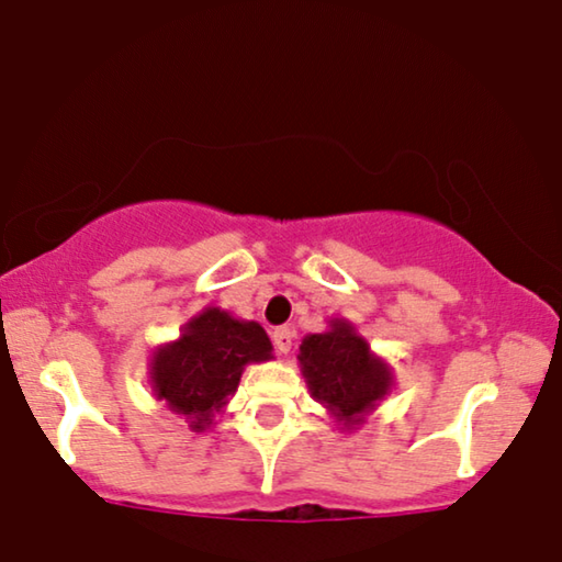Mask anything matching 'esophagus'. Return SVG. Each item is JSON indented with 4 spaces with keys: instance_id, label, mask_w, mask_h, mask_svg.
<instances>
[{
    "instance_id": "obj_1",
    "label": "esophagus",
    "mask_w": 562,
    "mask_h": 562,
    "mask_svg": "<svg viewBox=\"0 0 562 562\" xmlns=\"http://www.w3.org/2000/svg\"><path fill=\"white\" fill-rule=\"evenodd\" d=\"M293 329L290 326H277V329L272 331V342H274V350L280 355H288L290 350H293Z\"/></svg>"
}]
</instances>
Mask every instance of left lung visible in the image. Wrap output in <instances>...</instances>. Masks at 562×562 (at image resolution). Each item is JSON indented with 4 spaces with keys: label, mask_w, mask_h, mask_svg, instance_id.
Here are the masks:
<instances>
[{
    "label": "left lung",
    "mask_w": 562,
    "mask_h": 562,
    "mask_svg": "<svg viewBox=\"0 0 562 562\" xmlns=\"http://www.w3.org/2000/svg\"><path fill=\"white\" fill-rule=\"evenodd\" d=\"M297 360L311 396L345 423H358L355 417L371 409L392 386L386 366L368 352L366 339L345 322H334L326 334L305 337Z\"/></svg>",
    "instance_id": "8db88e82"
}]
</instances>
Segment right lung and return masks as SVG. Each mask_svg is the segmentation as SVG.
<instances>
[{
  "instance_id": "add662e5",
  "label": "right lung",
  "mask_w": 562,
  "mask_h": 562,
  "mask_svg": "<svg viewBox=\"0 0 562 562\" xmlns=\"http://www.w3.org/2000/svg\"><path fill=\"white\" fill-rule=\"evenodd\" d=\"M269 352L272 342L257 322H238L225 311L207 308L191 318L179 342L155 352V394L187 415L191 428L204 430L212 412L236 394L244 366L267 360Z\"/></svg>"
}]
</instances>
